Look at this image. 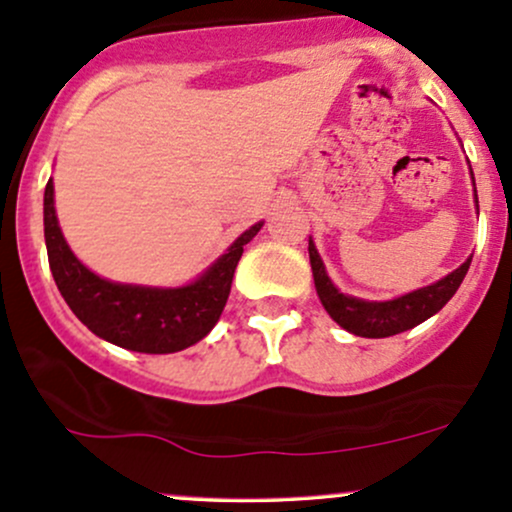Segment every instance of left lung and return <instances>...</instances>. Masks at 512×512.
I'll return each mask as SVG.
<instances>
[{
  "label": "left lung",
  "instance_id": "1",
  "mask_svg": "<svg viewBox=\"0 0 512 512\" xmlns=\"http://www.w3.org/2000/svg\"><path fill=\"white\" fill-rule=\"evenodd\" d=\"M472 173V168H469ZM474 182V173H472ZM474 207L479 214V197L477 187H474ZM308 255H310V267H313V279H315V291L320 296V303L325 305V310L330 317L337 322L339 327H344L346 332L356 334V337H368V339H383L392 337V334L407 332L411 327L421 325L443 308L445 303L455 296V291L460 289L464 274H467L472 257H467L455 272H450L443 279H438L436 284L424 286V289H416L404 293V296L392 298V301H363V298L349 296L342 293L337 286L332 284L330 274H327L325 262H322L320 252H317L313 238L308 240Z\"/></svg>",
  "mask_w": 512,
  "mask_h": 512
}]
</instances>
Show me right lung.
I'll return each instance as SVG.
<instances>
[{
  "label": "right lung",
  "instance_id": "1",
  "mask_svg": "<svg viewBox=\"0 0 512 512\" xmlns=\"http://www.w3.org/2000/svg\"><path fill=\"white\" fill-rule=\"evenodd\" d=\"M45 245L50 272L72 313L105 342L139 354H175L214 330L231 293L243 248L260 233L257 221L231 248L185 286L120 284L98 276L74 255L55 211V185H45Z\"/></svg>",
  "mask_w": 512,
  "mask_h": 512
}]
</instances>
